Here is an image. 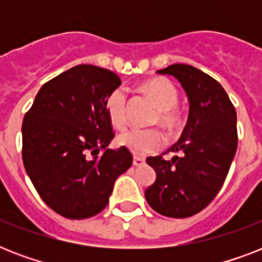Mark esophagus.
I'll list each match as a JSON object with an SVG mask.
<instances>
[{"label":"esophagus","mask_w":262,"mask_h":262,"mask_svg":"<svg viewBox=\"0 0 262 262\" xmlns=\"http://www.w3.org/2000/svg\"><path fill=\"white\" fill-rule=\"evenodd\" d=\"M144 162H145V160H144L143 158H140V156H135V158H133V166H136V167L143 166Z\"/></svg>","instance_id":"34e87169"}]
</instances>
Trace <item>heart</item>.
I'll return each mask as SVG.
<instances>
[{
  "mask_svg": "<svg viewBox=\"0 0 262 262\" xmlns=\"http://www.w3.org/2000/svg\"><path fill=\"white\" fill-rule=\"evenodd\" d=\"M145 94L152 99L158 108L154 123H162L167 130L178 129L182 121L179 111L178 92L177 88L166 79H152L143 85ZM106 111L111 123L117 129H125L127 125V95L123 88H115L106 99ZM118 143L121 147L137 156H144L155 152L163 147L164 135L160 129H133L119 136Z\"/></svg>",
  "mask_w": 262,
  "mask_h": 262,
  "instance_id": "obj_1",
  "label": "heart"
}]
</instances>
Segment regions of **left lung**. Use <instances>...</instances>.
I'll return each mask as SVG.
<instances>
[{
  "label": "left lung",
  "mask_w": 262,
  "mask_h": 262,
  "mask_svg": "<svg viewBox=\"0 0 262 262\" xmlns=\"http://www.w3.org/2000/svg\"><path fill=\"white\" fill-rule=\"evenodd\" d=\"M185 88L189 118L178 143L164 154L147 158L156 181L145 190L154 211L168 217H190L207 208L223 186L238 147L236 111L223 87L197 68L174 63L158 71Z\"/></svg>",
  "instance_id": "left-lung-1"
}]
</instances>
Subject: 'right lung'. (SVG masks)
<instances>
[{"label": "right lung", "instance_id": "obj_1", "mask_svg": "<svg viewBox=\"0 0 262 262\" xmlns=\"http://www.w3.org/2000/svg\"><path fill=\"white\" fill-rule=\"evenodd\" d=\"M114 72L77 65L49 80L23 119V163L42 200L68 219L95 216L108 203L115 179L132 166L126 148L106 149L115 132L107 96Z\"/></svg>", "mask_w": 262, "mask_h": 262}]
</instances>
